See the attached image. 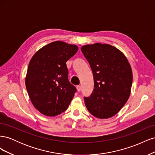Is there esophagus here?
Segmentation results:
<instances>
[{
  "label": "esophagus",
  "mask_w": 155,
  "mask_h": 155,
  "mask_svg": "<svg viewBox=\"0 0 155 155\" xmlns=\"http://www.w3.org/2000/svg\"><path fill=\"white\" fill-rule=\"evenodd\" d=\"M76 87H77V90H78V92L81 91V86L80 85H78Z\"/></svg>",
  "instance_id": "obj_1"
}]
</instances>
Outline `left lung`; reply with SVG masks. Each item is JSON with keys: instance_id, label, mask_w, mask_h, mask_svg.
I'll list each match as a JSON object with an SVG mask.
<instances>
[{"instance_id": "left-lung-1", "label": "left lung", "mask_w": 155, "mask_h": 155, "mask_svg": "<svg viewBox=\"0 0 155 155\" xmlns=\"http://www.w3.org/2000/svg\"><path fill=\"white\" fill-rule=\"evenodd\" d=\"M81 50L90 64L94 83L91 96L84 97L87 109L97 118H110L129 97L133 83L130 65L124 54L110 45H88Z\"/></svg>"}]
</instances>
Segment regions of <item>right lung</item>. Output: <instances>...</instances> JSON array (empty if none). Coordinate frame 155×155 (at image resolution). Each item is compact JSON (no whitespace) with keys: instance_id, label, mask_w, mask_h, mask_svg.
<instances>
[{"instance_id":"obj_1","label":"right lung","mask_w":155,"mask_h":155,"mask_svg":"<svg viewBox=\"0 0 155 155\" xmlns=\"http://www.w3.org/2000/svg\"><path fill=\"white\" fill-rule=\"evenodd\" d=\"M78 50L76 45L55 41L31 59L26 87L32 104L42 114L55 116L68 107L77 90L68 80L66 63Z\"/></svg>"}]
</instances>
